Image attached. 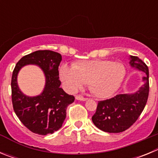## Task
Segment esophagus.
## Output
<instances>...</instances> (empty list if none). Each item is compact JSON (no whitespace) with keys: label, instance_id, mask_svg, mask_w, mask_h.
<instances>
[{"label":"esophagus","instance_id":"34e87169","mask_svg":"<svg viewBox=\"0 0 158 158\" xmlns=\"http://www.w3.org/2000/svg\"><path fill=\"white\" fill-rule=\"evenodd\" d=\"M75 98L78 100H82V101H85V100H87V98H85V97H84V96H81V95H77Z\"/></svg>","mask_w":158,"mask_h":158}]
</instances>
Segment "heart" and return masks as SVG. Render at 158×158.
Here are the masks:
<instances>
[{"mask_svg": "<svg viewBox=\"0 0 158 158\" xmlns=\"http://www.w3.org/2000/svg\"><path fill=\"white\" fill-rule=\"evenodd\" d=\"M126 74L122 62L110 60L80 61L72 67L63 65L60 69V77L69 90L77 91L89 84L90 91L98 97L114 94L122 85Z\"/></svg>", "mask_w": 158, "mask_h": 158, "instance_id": "b5f03b06", "label": "heart"}]
</instances>
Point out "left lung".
I'll list each match as a JSON object with an SVG mask.
<instances>
[{"mask_svg": "<svg viewBox=\"0 0 158 158\" xmlns=\"http://www.w3.org/2000/svg\"><path fill=\"white\" fill-rule=\"evenodd\" d=\"M130 64L146 73L142 78L145 84L133 94H118L98 102L92 120L101 131L108 133L126 131L136 122L146 106L150 90L148 66L136 56H131Z\"/></svg>", "mask_w": 158, "mask_h": 158, "instance_id": "obj_1", "label": "left lung"}]
</instances>
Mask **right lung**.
<instances>
[{
  "instance_id": "1",
  "label": "right lung",
  "mask_w": 158,
  "mask_h": 158,
  "mask_svg": "<svg viewBox=\"0 0 158 158\" xmlns=\"http://www.w3.org/2000/svg\"><path fill=\"white\" fill-rule=\"evenodd\" d=\"M62 61L59 53L48 50L37 51L23 56L16 63L12 72L11 88L13 110L20 122L35 134H53L62 126L66 108L74 101V96L67 94L60 88L58 66ZM27 64L41 67L45 73L44 92L33 98L23 95L17 85L18 72Z\"/></svg>"
}]
</instances>
